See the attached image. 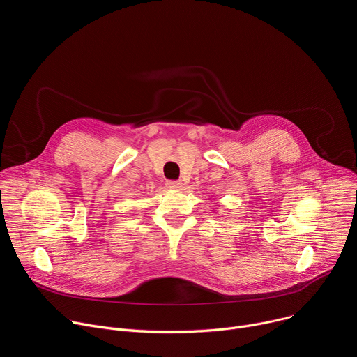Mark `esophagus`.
<instances>
[{
	"label": "esophagus",
	"mask_w": 357,
	"mask_h": 357,
	"mask_svg": "<svg viewBox=\"0 0 357 357\" xmlns=\"http://www.w3.org/2000/svg\"><path fill=\"white\" fill-rule=\"evenodd\" d=\"M167 186L169 189H181L182 188V182L181 181H168Z\"/></svg>",
	"instance_id": "1"
}]
</instances>
